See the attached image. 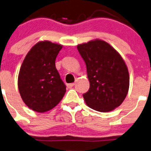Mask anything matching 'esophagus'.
Masks as SVG:
<instances>
[{
    "label": "esophagus",
    "mask_w": 151,
    "mask_h": 151,
    "mask_svg": "<svg viewBox=\"0 0 151 151\" xmlns=\"http://www.w3.org/2000/svg\"><path fill=\"white\" fill-rule=\"evenodd\" d=\"M75 83H69V84H67V87L69 88H73V86H74Z\"/></svg>",
    "instance_id": "esophagus-1"
}]
</instances>
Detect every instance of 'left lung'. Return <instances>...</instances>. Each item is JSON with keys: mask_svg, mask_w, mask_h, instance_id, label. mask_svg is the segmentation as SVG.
<instances>
[{"mask_svg": "<svg viewBox=\"0 0 151 151\" xmlns=\"http://www.w3.org/2000/svg\"><path fill=\"white\" fill-rule=\"evenodd\" d=\"M84 60L90 87L83 94L91 109L108 112L121 105L129 88V73L125 63L112 46L100 40L78 45Z\"/></svg>", "mask_w": 151, "mask_h": 151, "instance_id": "1", "label": "left lung"}]
</instances>
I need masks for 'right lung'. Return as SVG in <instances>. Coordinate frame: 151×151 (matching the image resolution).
Masks as SVG:
<instances>
[{"mask_svg": "<svg viewBox=\"0 0 151 151\" xmlns=\"http://www.w3.org/2000/svg\"><path fill=\"white\" fill-rule=\"evenodd\" d=\"M63 46L50 41L37 42L20 67L18 88L23 101L32 110L46 112L60 103L66 86L55 65Z\"/></svg>", "mask_w": 151, "mask_h": 151, "instance_id": "1", "label": "right lung"}]
</instances>
